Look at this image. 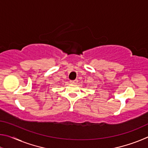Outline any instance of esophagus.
Returning <instances> with one entry per match:
<instances>
[{"instance_id": "34e87169", "label": "esophagus", "mask_w": 148, "mask_h": 148, "mask_svg": "<svg viewBox=\"0 0 148 148\" xmlns=\"http://www.w3.org/2000/svg\"><path fill=\"white\" fill-rule=\"evenodd\" d=\"M71 84H77V79H75V80H72V81H71Z\"/></svg>"}]
</instances>
